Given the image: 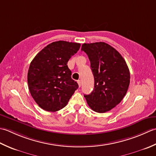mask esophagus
<instances>
[{
	"label": "esophagus",
	"mask_w": 156,
	"mask_h": 156,
	"mask_svg": "<svg viewBox=\"0 0 156 156\" xmlns=\"http://www.w3.org/2000/svg\"><path fill=\"white\" fill-rule=\"evenodd\" d=\"M77 83H78V85H79V87H81V80H77Z\"/></svg>",
	"instance_id": "34e87169"
}]
</instances>
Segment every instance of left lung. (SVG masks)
<instances>
[{"mask_svg":"<svg viewBox=\"0 0 156 156\" xmlns=\"http://www.w3.org/2000/svg\"><path fill=\"white\" fill-rule=\"evenodd\" d=\"M81 50L88 56L94 77V90L84 97L95 112H108L122 101L128 90V66L121 55L105 42L83 44Z\"/></svg>","mask_w":156,"mask_h":156,"instance_id":"obj_1","label":"left lung"}]
</instances>
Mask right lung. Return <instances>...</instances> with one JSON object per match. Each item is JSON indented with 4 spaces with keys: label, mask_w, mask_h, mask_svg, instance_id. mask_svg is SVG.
<instances>
[{
    "label": "right lung",
    "mask_w": 156,
    "mask_h": 156,
    "mask_svg": "<svg viewBox=\"0 0 156 156\" xmlns=\"http://www.w3.org/2000/svg\"><path fill=\"white\" fill-rule=\"evenodd\" d=\"M80 46L79 43L54 42L44 47L31 62L28 86L41 108L48 112L63 108L78 88L77 83L71 79L67 62Z\"/></svg>",
    "instance_id": "1"
}]
</instances>
